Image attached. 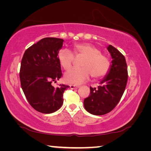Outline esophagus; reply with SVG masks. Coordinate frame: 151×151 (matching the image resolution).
I'll return each mask as SVG.
<instances>
[{
    "label": "esophagus",
    "instance_id": "1",
    "mask_svg": "<svg viewBox=\"0 0 151 151\" xmlns=\"http://www.w3.org/2000/svg\"><path fill=\"white\" fill-rule=\"evenodd\" d=\"M70 88L71 89L78 88H79V86H78V85H70Z\"/></svg>",
    "mask_w": 151,
    "mask_h": 151
}]
</instances>
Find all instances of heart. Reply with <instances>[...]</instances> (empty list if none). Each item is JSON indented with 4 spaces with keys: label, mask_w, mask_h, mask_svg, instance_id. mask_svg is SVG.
Listing matches in <instances>:
<instances>
[{
    "label": "heart",
    "mask_w": 151,
    "mask_h": 151,
    "mask_svg": "<svg viewBox=\"0 0 151 151\" xmlns=\"http://www.w3.org/2000/svg\"><path fill=\"white\" fill-rule=\"evenodd\" d=\"M75 57H84L81 68H75L68 71L65 80L68 83L78 85L85 83L91 75L94 78H100L107 75L111 68L108 57L101 54V51L88 43H81L73 46V53L67 48H62L58 52L57 59L60 66L67 70L72 67Z\"/></svg>",
    "instance_id": "b5f03b06"
}]
</instances>
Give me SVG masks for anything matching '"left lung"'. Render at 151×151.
Here are the masks:
<instances>
[{
	"label": "left lung",
	"instance_id": "obj_1",
	"mask_svg": "<svg viewBox=\"0 0 151 151\" xmlns=\"http://www.w3.org/2000/svg\"><path fill=\"white\" fill-rule=\"evenodd\" d=\"M107 49L112 58L109 75L97 88L90 86V95L84 99L85 109L94 115H103L115 108L127 83V65L124 55L112 45Z\"/></svg>",
	"mask_w": 151,
	"mask_h": 151
}]
</instances>
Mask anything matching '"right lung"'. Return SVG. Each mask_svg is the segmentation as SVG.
<instances>
[{"label":"right lung","instance_id":"obj_1","mask_svg":"<svg viewBox=\"0 0 151 151\" xmlns=\"http://www.w3.org/2000/svg\"><path fill=\"white\" fill-rule=\"evenodd\" d=\"M63 39L47 37L25 50L20 68V85L27 100L38 112L50 114L63 103V93L69 86H52L62 76L57 54Z\"/></svg>","mask_w":151,"mask_h":151}]
</instances>
